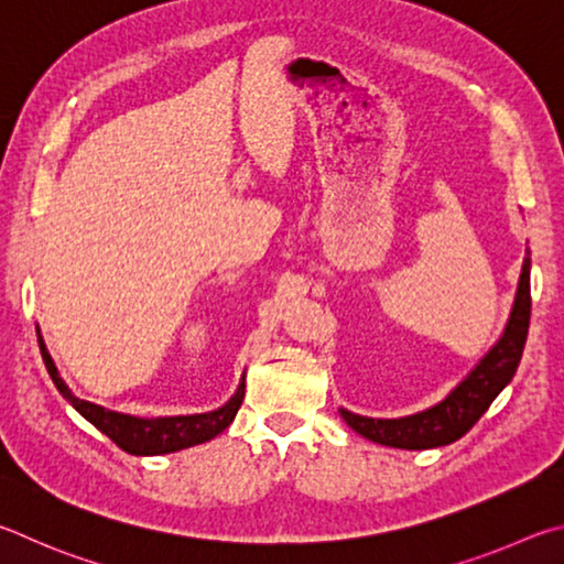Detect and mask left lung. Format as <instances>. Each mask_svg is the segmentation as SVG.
Listing matches in <instances>:
<instances>
[{"instance_id": "obj_1", "label": "left lung", "mask_w": 564, "mask_h": 564, "mask_svg": "<svg viewBox=\"0 0 564 564\" xmlns=\"http://www.w3.org/2000/svg\"><path fill=\"white\" fill-rule=\"evenodd\" d=\"M530 327V257L522 260L520 284L512 304L508 327L502 332L500 341L488 351L468 379L448 393L438 406L429 411L413 413L406 419H367L357 413L344 411L341 416L349 426L361 433L364 438L381 446L406 448V451H426L448 446L476 426L478 419L490 409L498 393L508 387L516 377V369L525 349Z\"/></svg>"}]
</instances>
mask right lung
I'll list each match as a JSON object with an SVG mask.
<instances>
[{
    "mask_svg": "<svg viewBox=\"0 0 564 564\" xmlns=\"http://www.w3.org/2000/svg\"><path fill=\"white\" fill-rule=\"evenodd\" d=\"M39 349H42L46 371L48 377H52L58 393H62V397L72 403V406L82 413L86 421H91L98 431L106 433L118 448L126 453H133V456H161V453L183 451V448L197 446V443L215 438L217 433H223L227 426H230L237 409H240V403L245 399V377H242V383L237 387L235 397L217 411L197 413V416H171V419L126 416V413L106 411L101 406H96V403L76 399L74 393L68 391L64 379L58 377L54 361L46 351L42 334H39Z\"/></svg>",
    "mask_w": 564,
    "mask_h": 564,
    "instance_id": "right-lung-1",
    "label": "right lung"
}]
</instances>
